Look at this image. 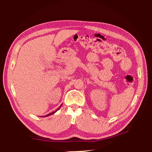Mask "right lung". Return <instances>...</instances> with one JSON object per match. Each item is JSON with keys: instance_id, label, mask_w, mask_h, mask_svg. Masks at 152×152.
<instances>
[{"instance_id": "obj_1", "label": "right lung", "mask_w": 152, "mask_h": 152, "mask_svg": "<svg viewBox=\"0 0 152 152\" xmlns=\"http://www.w3.org/2000/svg\"><path fill=\"white\" fill-rule=\"evenodd\" d=\"M61 105L59 106V108H58L57 110H56V111H55V112H53L52 113H50V114H48V115H45V116H44V117H47V116H49V115H52V114H54V113H56L57 110H59V108H60V107H61Z\"/></svg>"}]
</instances>
